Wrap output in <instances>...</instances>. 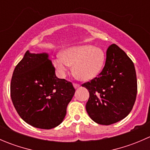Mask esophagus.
Instances as JSON below:
<instances>
[{
  "label": "esophagus",
  "mask_w": 150,
  "mask_h": 150,
  "mask_svg": "<svg viewBox=\"0 0 150 150\" xmlns=\"http://www.w3.org/2000/svg\"><path fill=\"white\" fill-rule=\"evenodd\" d=\"M73 86H74V87L75 88H79L80 86V84H78V83H73Z\"/></svg>",
  "instance_id": "34e87169"
}]
</instances>
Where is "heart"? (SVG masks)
Masks as SVG:
<instances>
[{
    "instance_id": "obj_1",
    "label": "heart",
    "mask_w": 150,
    "mask_h": 150,
    "mask_svg": "<svg viewBox=\"0 0 150 150\" xmlns=\"http://www.w3.org/2000/svg\"><path fill=\"white\" fill-rule=\"evenodd\" d=\"M105 55L103 50L91 45L73 46L58 56L54 60V66L61 76H64L70 65L79 78L89 81L99 75L103 67Z\"/></svg>"
}]
</instances>
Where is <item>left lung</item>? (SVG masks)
<instances>
[{
	"label": "left lung",
	"mask_w": 150,
	"mask_h": 150,
	"mask_svg": "<svg viewBox=\"0 0 150 150\" xmlns=\"http://www.w3.org/2000/svg\"><path fill=\"white\" fill-rule=\"evenodd\" d=\"M82 86L89 92L86 109L93 121L107 125L120 121L129 114L137 98L134 63L117 45H110L102 72Z\"/></svg>",
	"instance_id": "1"
}]
</instances>
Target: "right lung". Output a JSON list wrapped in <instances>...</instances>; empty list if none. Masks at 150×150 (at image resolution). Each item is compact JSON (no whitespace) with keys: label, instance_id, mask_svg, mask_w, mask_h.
<instances>
[{"label":"right lung","instance_id":"obj_1","mask_svg":"<svg viewBox=\"0 0 150 150\" xmlns=\"http://www.w3.org/2000/svg\"><path fill=\"white\" fill-rule=\"evenodd\" d=\"M10 91L22 120L35 128L51 129L62 122L75 89L71 82L56 76L46 54L28 51L13 70Z\"/></svg>","mask_w":150,"mask_h":150}]
</instances>
